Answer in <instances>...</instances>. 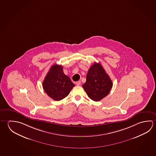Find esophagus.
<instances>
[{
  "label": "esophagus",
  "mask_w": 156,
  "mask_h": 156,
  "mask_svg": "<svg viewBox=\"0 0 156 156\" xmlns=\"http://www.w3.org/2000/svg\"><path fill=\"white\" fill-rule=\"evenodd\" d=\"M80 83H81L80 81H78V82L76 83V85H77V86H79V85H80Z\"/></svg>",
  "instance_id": "34e87169"
}]
</instances>
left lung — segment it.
Returning <instances> with one entry per match:
<instances>
[{
  "label": "left lung",
  "instance_id": "obj_1",
  "mask_svg": "<svg viewBox=\"0 0 156 156\" xmlns=\"http://www.w3.org/2000/svg\"><path fill=\"white\" fill-rule=\"evenodd\" d=\"M112 85L111 79L101 64L95 62L89 69L83 87L89 98L99 101L108 95Z\"/></svg>",
  "mask_w": 156,
  "mask_h": 156
}]
</instances>
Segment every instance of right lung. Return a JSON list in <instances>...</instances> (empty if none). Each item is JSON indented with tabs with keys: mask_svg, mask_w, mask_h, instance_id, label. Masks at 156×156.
I'll list each match as a JSON object with an SVG mask.
<instances>
[{
	"mask_svg": "<svg viewBox=\"0 0 156 156\" xmlns=\"http://www.w3.org/2000/svg\"><path fill=\"white\" fill-rule=\"evenodd\" d=\"M75 85L63 73V67L55 64L51 67L43 82L45 92L55 101H60L69 95Z\"/></svg>",
	"mask_w": 156,
	"mask_h": 156,
	"instance_id": "right-lung-1",
	"label": "right lung"
}]
</instances>
